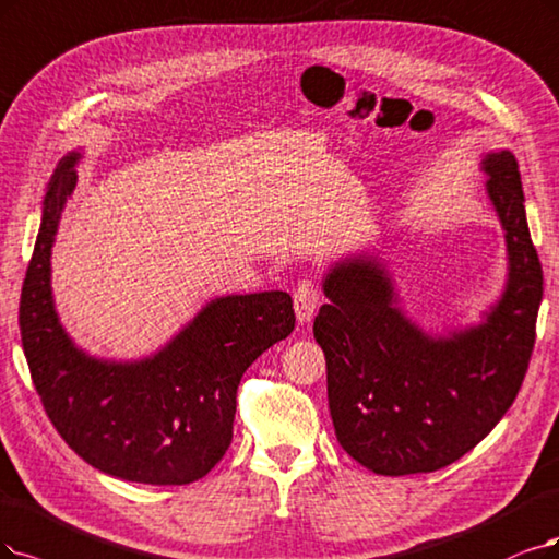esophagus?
<instances>
[{
  "mask_svg": "<svg viewBox=\"0 0 559 559\" xmlns=\"http://www.w3.org/2000/svg\"><path fill=\"white\" fill-rule=\"evenodd\" d=\"M293 299H295L297 320H299L301 324L311 322V318H313V313H316V308H318V304H320V290H318V285H316L313 281H301V283L297 285V290H295Z\"/></svg>",
  "mask_w": 559,
  "mask_h": 559,
  "instance_id": "34e87169",
  "label": "esophagus"
}]
</instances>
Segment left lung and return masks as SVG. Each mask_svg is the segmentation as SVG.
<instances>
[{"label": "left lung", "mask_w": 559, "mask_h": 559, "mask_svg": "<svg viewBox=\"0 0 559 559\" xmlns=\"http://www.w3.org/2000/svg\"><path fill=\"white\" fill-rule=\"evenodd\" d=\"M486 191L509 253L507 287L477 326L432 338L399 308L373 255L336 262L313 334L326 359V396L341 447L384 477L436 472L495 428L525 380L544 272L530 237L519 163L486 154Z\"/></svg>", "instance_id": "8db88e82"}]
</instances>
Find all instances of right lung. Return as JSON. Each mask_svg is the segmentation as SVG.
<instances>
[{
	"instance_id": "right-lung-1",
	"label": "right lung",
	"mask_w": 559,
	"mask_h": 559,
	"mask_svg": "<svg viewBox=\"0 0 559 559\" xmlns=\"http://www.w3.org/2000/svg\"><path fill=\"white\" fill-rule=\"evenodd\" d=\"M78 160L71 152L52 175L20 295L32 382L61 440L92 467L135 484H193L233 442L246 368L293 334V297L274 290L214 299L154 357L140 361L85 355L59 324L50 287V253L75 189Z\"/></svg>"
}]
</instances>
